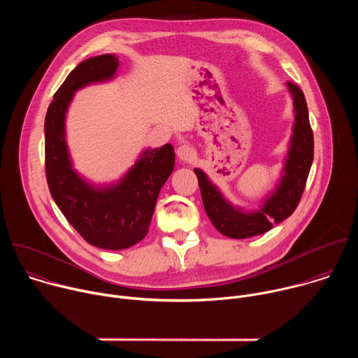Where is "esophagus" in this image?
I'll list each match as a JSON object with an SVG mask.
<instances>
[{
    "mask_svg": "<svg viewBox=\"0 0 358 358\" xmlns=\"http://www.w3.org/2000/svg\"><path fill=\"white\" fill-rule=\"evenodd\" d=\"M177 157L181 160V162H191L192 157H194V150L191 145L188 144H182L177 148Z\"/></svg>",
    "mask_w": 358,
    "mask_h": 358,
    "instance_id": "esophagus-1",
    "label": "esophagus"
}]
</instances>
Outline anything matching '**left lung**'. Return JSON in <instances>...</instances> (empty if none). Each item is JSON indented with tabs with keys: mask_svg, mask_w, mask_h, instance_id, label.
<instances>
[{
	"mask_svg": "<svg viewBox=\"0 0 358 358\" xmlns=\"http://www.w3.org/2000/svg\"><path fill=\"white\" fill-rule=\"evenodd\" d=\"M286 87L293 101L294 116L287 155L280 178L275 188L261 201L258 210L246 211L234 206L206 173L201 169H194L203 208L217 231L228 238L245 239L268 232L273 225L280 224L293 214L301 198L313 163V131L303 92L292 82H286Z\"/></svg>",
	"mask_w": 358,
	"mask_h": 358,
	"instance_id": "left-lung-1",
	"label": "left lung"
}]
</instances>
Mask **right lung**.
I'll return each instance as SVG.
<instances>
[{
	"mask_svg": "<svg viewBox=\"0 0 358 358\" xmlns=\"http://www.w3.org/2000/svg\"><path fill=\"white\" fill-rule=\"evenodd\" d=\"M119 58L105 54L80 62L65 79L45 117L46 181L58 208L90 245L122 250L148 232L162 187L171 176V144L145 148L126 174L110 184H93L80 176L66 143V113L75 92L116 78Z\"/></svg>",
	"mask_w": 358,
	"mask_h": 358,
	"instance_id": "right-lung-1",
	"label": "right lung"
}]
</instances>
